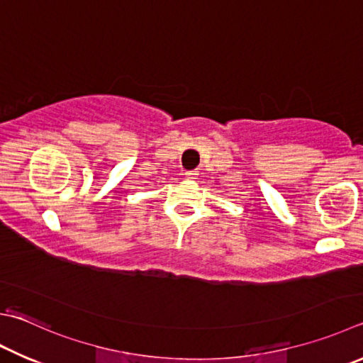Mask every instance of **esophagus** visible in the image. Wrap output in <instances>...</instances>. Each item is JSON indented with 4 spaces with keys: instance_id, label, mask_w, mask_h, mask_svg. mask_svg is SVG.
Returning <instances> with one entry per match:
<instances>
[{
    "instance_id": "obj_1",
    "label": "esophagus",
    "mask_w": 363,
    "mask_h": 363,
    "mask_svg": "<svg viewBox=\"0 0 363 363\" xmlns=\"http://www.w3.org/2000/svg\"><path fill=\"white\" fill-rule=\"evenodd\" d=\"M186 176H187V179H196V176H199V171H187Z\"/></svg>"
}]
</instances>
